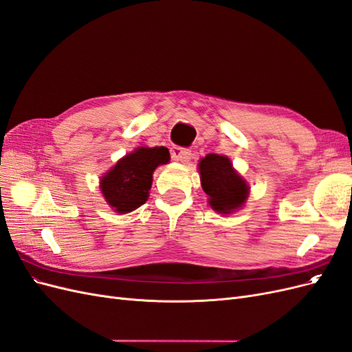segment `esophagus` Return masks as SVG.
I'll list each match as a JSON object with an SVG mask.
<instances>
[{
  "label": "esophagus",
  "instance_id": "obj_1",
  "mask_svg": "<svg viewBox=\"0 0 352 352\" xmlns=\"http://www.w3.org/2000/svg\"><path fill=\"white\" fill-rule=\"evenodd\" d=\"M170 154H172L173 160H176V162H180V163H188L190 160V151L186 150V148L173 146L172 150H170Z\"/></svg>",
  "mask_w": 352,
  "mask_h": 352
}]
</instances>
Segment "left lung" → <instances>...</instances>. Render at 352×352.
Segmentation results:
<instances>
[{
    "label": "left lung",
    "mask_w": 352,
    "mask_h": 352,
    "mask_svg": "<svg viewBox=\"0 0 352 352\" xmlns=\"http://www.w3.org/2000/svg\"><path fill=\"white\" fill-rule=\"evenodd\" d=\"M198 172L208 204L219 214H232L247 202L250 185L236 172L229 157L207 154L199 160Z\"/></svg>",
    "instance_id": "left-lung-1"
}]
</instances>
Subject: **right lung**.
Wrapping results in <instances>:
<instances>
[{
	"label": "right lung",
	"instance_id": "1",
	"mask_svg": "<svg viewBox=\"0 0 352 352\" xmlns=\"http://www.w3.org/2000/svg\"><path fill=\"white\" fill-rule=\"evenodd\" d=\"M170 162L166 146H138L126 154L100 179L105 202L119 214L145 204L150 197L154 170Z\"/></svg>",
	"mask_w": 352,
	"mask_h": 352
}]
</instances>
